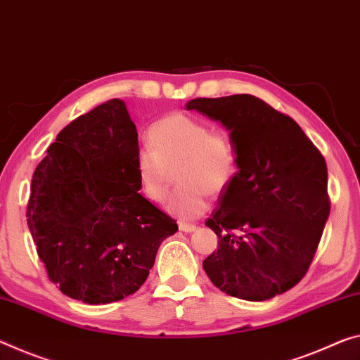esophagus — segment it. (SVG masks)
<instances>
[{
    "label": "esophagus",
    "instance_id": "1",
    "mask_svg": "<svg viewBox=\"0 0 360 360\" xmlns=\"http://www.w3.org/2000/svg\"><path fill=\"white\" fill-rule=\"evenodd\" d=\"M197 229L195 224H189V222H179V231L182 232H193Z\"/></svg>",
    "mask_w": 360,
    "mask_h": 360
}]
</instances>
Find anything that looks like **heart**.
<instances>
[{
	"instance_id": "heart-1",
	"label": "heart",
	"mask_w": 360,
	"mask_h": 360,
	"mask_svg": "<svg viewBox=\"0 0 360 360\" xmlns=\"http://www.w3.org/2000/svg\"><path fill=\"white\" fill-rule=\"evenodd\" d=\"M149 146L136 153L134 171L139 191L160 203L171 186V171L179 182L167 208L181 219H192L208 208V193L219 195L237 174V152L226 134L187 113H171L147 131Z\"/></svg>"
}]
</instances>
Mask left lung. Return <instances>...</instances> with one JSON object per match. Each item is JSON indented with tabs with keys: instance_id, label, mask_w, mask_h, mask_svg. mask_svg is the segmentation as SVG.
Segmentation results:
<instances>
[{
	"instance_id": "left-lung-1",
	"label": "left lung",
	"mask_w": 360,
	"mask_h": 360,
	"mask_svg": "<svg viewBox=\"0 0 360 360\" xmlns=\"http://www.w3.org/2000/svg\"><path fill=\"white\" fill-rule=\"evenodd\" d=\"M186 108L221 122L237 152L236 178L205 222L219 237L205 272L240 300L285 293L309 269L328 219L325 158L293 118L252 94Z\"/></svg>"
}]
</instances>
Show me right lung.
I'll return each mask as SVG.
<instances>
[{
  "label": "right lung",
  "mask_w": 360,
  "mask_h": 360,
  "mask_svg": "<svg viewBox=\"0 0 360 360\" xmlns=\"http://www.w3.org/2000/svg\"><path fill=\"white\" fill-rule=\"evenodd\" d=\"M138 131L110 99L73 120L33 173L27 224L49 281L107 304L138 292L178 224L139 193Z\"/></svg>",
  "instance_id": "right-lung-1"
}]
</instances>
